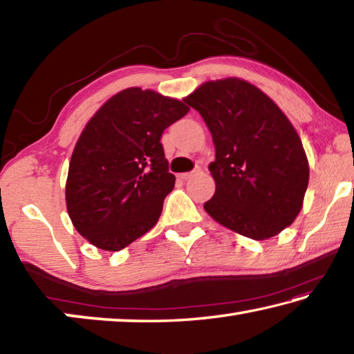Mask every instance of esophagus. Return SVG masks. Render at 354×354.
<instances>
[{"label": "esophagus", "mask_w": 354, "mask_h": 354, "mask_svg": "<svg viewBox=\"0 0 354 354\" xmlns=\"http://www.w3.org/2000/svg\"><path fill=\"white\" fill-rule=\"evenodd\" d=\"M195 173H198V171H192V173H181V175H179L178 178L181 179V181H187V179H190L192 176H194Z\"/></svg>", "instance_id": "34e87169"}]
</instances>
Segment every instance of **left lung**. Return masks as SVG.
I'll return each instance as SVG.
<instances>
[{
    "instance_id": "8db88e82",
    "label": "left lung",
    "mask_w": 354,
    "mask_h": 354,
    "mask_svg": "<svg viewBox=\"0 0 354 354\" xmlns=\"http://www.w3.org/2000/svg\"><path fill=\"white\" fill-rule=\"evenodd\" d=\"M205 118L215 145L214 196L205 211L227 230L266 241L303 207L309 164L289 118L241 77L207 81L184 98Z\"/></svg>"
}]
</instances>
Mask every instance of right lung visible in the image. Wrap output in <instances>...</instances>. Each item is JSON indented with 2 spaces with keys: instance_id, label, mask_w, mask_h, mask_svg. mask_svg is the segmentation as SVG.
<instances>
[{
  "instance_id": "obj_1",
  "label": "right lung",
  "mask_w": 354,
  "mask_h": 354,
  "mask_svg": "<svg viewBox=\"0 0 354 354\" xmlns=\"http://www.w3.org/2000/svg\"><path fill=\"white\" fill-rule=\"evenodd\" d=\"M187 112L176 98L129 87L88 120L71 154L65 201L76 231L95 247L123 250L158 223L175 187L160 137Z\"/></svg>"
}]
</instances>
